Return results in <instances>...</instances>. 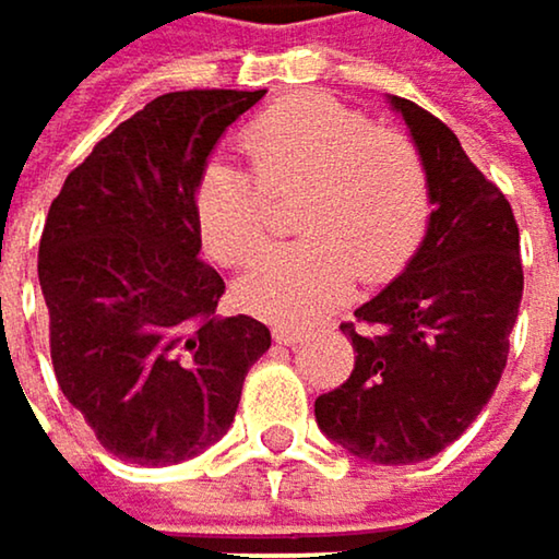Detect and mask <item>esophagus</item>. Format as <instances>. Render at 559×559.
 <instances>
[{
	"label": "esophagus",
	"mask_w": 559,
	"mask_h": 559,
	"mask_svg": "<svg viewBox=\"0 0 559 559\" xmlns=\"http://www.w3.org/2000/svg\"><path fill=\"white\" fill-rule=\"evenodd\" d=\"M274 341L285 344V347H295V344L305 341V331H298V328H274Z\"/></svg>",
	"instance_id": "1"
}]
</instances>
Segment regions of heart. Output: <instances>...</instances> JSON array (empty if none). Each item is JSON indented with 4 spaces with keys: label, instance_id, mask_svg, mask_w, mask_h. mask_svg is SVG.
I'll use <instances>...</instances> for the list:
<instances>
[{
    "label": "heart",
    "instance_id": "heart-1",
    "mask_svg": "<svg viewBox=\"0 0 559 559\" xmlns=\"http://www.w3.org/2000/svg\"><path fill=\"white\" fill-rule=\"evenodd\" d=\"M254 173L212 159L195 182V225L225 264L251 261L267 241L274 199H298L305 241L261 254L238 282V301L282 324H311L367 285L396 277L416 254L432 179L419 143L377 127L364 110L324 94H298L261 110L238 136Z\"/></svg>",
    "mask_w": 559,
    "mask_h": 559
}]
</instances>
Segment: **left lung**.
Here are the masks:
<instances>
[{
  "label": "left lung",
  "instance_id": "8db88e82",
  "mask_svg": "<svg viewBox=\"0 0 559 559\" xmlns=\"http://www.w3.org/2000/svg\"><path fill=\"white\" fill-rule=\"evenodd\" d=\"M432 179L429 231L409 267L341 331L350 377L314 400L318 426L350 455L413 465L452 445L491 400L518 321L521 231L504 192L426 107L393 97Z\"/></svg>",
  "mask_w": 559,
  "mask_h": 559
}]
</instances>
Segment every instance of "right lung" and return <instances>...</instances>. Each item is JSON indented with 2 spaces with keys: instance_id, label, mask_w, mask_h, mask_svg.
<instances>
[{
  "instance_id": "right-lung-1",
  "label": "right lung",
  "mask_w": 559,
  "mask_h": 559,
  "mask_svg": "<svg viewBox=\"0 0 559 559\" xmlns=\"http://www.w3.org/2000/svg\"><path fill=\"white\" fill-rule=\"evenodd\" d=\"M264 91L153 97L64 179L38 241L51 367L97 442L176 465L225 436L251 364L254 318H218L222 274L199 258L195 182L225 127Z\"/></svg>"
}]
</instances>
